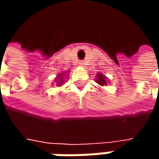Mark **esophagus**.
<instances>
[{
    "instance_id": "1",
    "label": "esophagus",
    "mask_w": 159,
    "mask_h": 159,
    "mask_svg": "<svg viewBox=\"0 0 159 159\" xmlns=\"http://www.w3.org/2000/svg\"><path fill=\"white\" fill-rule=\"evenodd\" d=\"M79 64L81 65V66H83V65H84V62H83V61H80Z\"/></svg>"
}]
</instances>
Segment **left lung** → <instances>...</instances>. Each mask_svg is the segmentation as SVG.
Instances as JSON below:
<instances>
[{
	"mask_svg": "<svg viewBox=\"0 0 159 159\" xmlns=\"http://www.w3.org/2000/svg\"><path fill=\"white\" fill-rule=\"evenodd\" d=\"M97 76H98V78H97V83L98 84H99L100 85L107 84V77L106 76H104L101 74H98Z\"/></svg>",
	"mask_w": 159,
	"mask_h": 159,
	"instance_id": "1",
	"label": "left lung"
}]
</instances>
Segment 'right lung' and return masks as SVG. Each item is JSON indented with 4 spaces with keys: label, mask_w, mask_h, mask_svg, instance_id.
<instances>
[{
    "label": "right lung",
    "mask_w": 159,
    "mask_h": 159,
    "mask_svg": "<svg viewBox=\"0 0 159 159\" xmlns=\"http://www.w3.org/2000/svg\"><path fill=\"white\" fill-rule=\"evenodd\" d=\"M61 75H60V78H58V79L60 80V81H59V82L57 83L58 84H61V83L63 82V79H61Z\"/></svg>",
    "instance_id": "add662e5"
}]
</instances>
